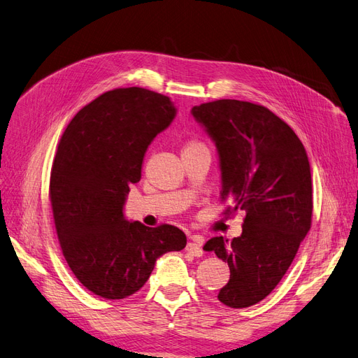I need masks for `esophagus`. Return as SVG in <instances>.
Masks as SVG:
<instances>
[{"mask_svg": "<svg viewBox=\"0 0 358 358\" xmlns=\"http://www.w3.org/2000/svg\"><path fill=\"white\" fill-rule=\"evenodd\" d=\"M201 245H203V237L192 236L191 242L187 245V251L191 252L192 255H196V257H201L203 255Z\"/></svg>", "mask_w": 358, "mask_h": 358, "instance_id": "obj_1", "label": "esophagus"}]
</instances>
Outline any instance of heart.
<instances>
[{
    "label": "heart",
    "mask_w": 358,
    "mask_h": 358,
    "mask_svg": "<svg viewBox=\"0 0 358 358\" xmlns=\"http://www.w3.org/2000/svg\"><path fill=\"white\" fill-rule=\"evenodd\" d=\"M200 146H203V145L201 143H189L187 146V149H194V148H200Z\"/></svg>",
    "instance_id": "heart-1"
}]
</instances>
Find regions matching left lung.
<instances>
[{"mask_svg":"<svg viewBox=\"0 0 358 358\" xmlns=\"http://www.w3.org/2000/svg\"><path fill=\"white\" fill-rule=\"evenodd\" d=\"M196 121L220 155L221 200L245 210L243 230L231 242L212 237L203 246L230 267L220 289L225 306L262 301L287 273L312 222V178L306 150L296 133L267 107L216 100L194 106Z\"/></svg>","mask_w":358,"mask_h":358,"instance_id":"left-lung-1","label":"left lung"}]
</instances>
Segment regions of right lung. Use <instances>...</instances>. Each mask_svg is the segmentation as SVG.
Returning a JSON list of instances; mask_svg holds the SVG:
<instances>
[{"instance_id":"obj_1","label":"right lung","mask_w":358,"mask_h":358,"mask_svg":"<svg viewBox=\"0 0 358 358\" xmlns=\"http://www.w3.org/2000/svg\"><path fill=\"white\" fill-rule=\"evenodd\" d=\"M175 116L169 96L119 88L86 104L61 137L49 189L59 245L79 282L103 299L134 294L162 254L187 245L175 225L152 229L124 216L148 146Z\"/></svg>"}]
</instances>
